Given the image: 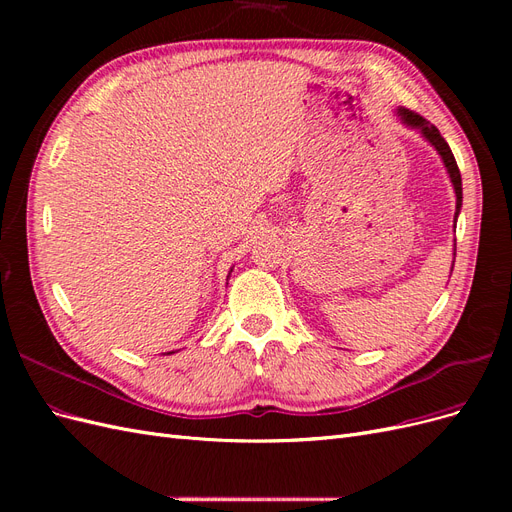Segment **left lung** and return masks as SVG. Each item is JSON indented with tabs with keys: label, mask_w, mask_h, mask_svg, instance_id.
Returning a JSON list of instances; mask_svg holds the SVG:
<instances>
[{
	"label": "left lung",
	"mask_w": 512,
	"mask_h": 512,
	"mask_svg": "<svg viewBox=\"0 0 512 512\" xmlns=\"http://www.w3.org/2000/svg\"><path fill=\"white\" fill-rule=\"evenodd\" d=\"M397 115H399L401 121L406 123L408 128H414V130L421 132L427 138V141L433 147H436V151L440 153V156H442V162H444V166L448 170V177H451V183H453V188H455V196H457V211H455V220H457L463 194H461V173H459V166L455 162V156H453L451 147H448V143L442 138L440 130L436 126H431V123L425 117H421V115L414 113V111H408V108H399Z\"/></svg>",
	"instance_id": "1"
}]
</instances>
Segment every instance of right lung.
<instances>
[{
	"label": "right lung",
	"mask_w": 512,
	"mask_h": 512,
	"mask_svg": "<svg viewBox=\"0 0 512 512\" xmlns=\"http://www.w3.org/2000/svg\"><path fill=\"white\" fill-rule=\"evenodd\" d=\"M168 354H173V352H168Z\"/></svg>",
	"instance_id": "1"
}]
</instances>
